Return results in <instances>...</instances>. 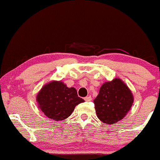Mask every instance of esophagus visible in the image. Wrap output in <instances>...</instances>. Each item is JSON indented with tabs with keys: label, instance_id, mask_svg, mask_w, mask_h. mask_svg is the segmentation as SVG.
Here are the masks:
<instances>
[{
	"label": "esophagus",
	"instance_id": "esophagus-1",
	"mask_svg": "<svg viewBox=\"0 0 160 160\" xmlns=\"http://www.w3.org/2000/svg\"><path fill=\"white\" fill-rule=\"evenodd\" d=\"M84 100H85V101H87V102L91 101V100H92V97H91V96H87V97H85Z\"/></svg>",
	"mask_w": 160,
	"mask_h": 160
}]
</instances>
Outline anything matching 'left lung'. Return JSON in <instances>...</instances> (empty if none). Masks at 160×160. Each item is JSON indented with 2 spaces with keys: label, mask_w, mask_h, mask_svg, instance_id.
<instances>
[{
  "label": "left lung",
  "mask_w": 160,
  "mask_h": 160,
  "mask_svg": "<svg viewBox=\"0 0 160 160\" xmlns=\"http://www.w3.org/2000/svg\"><path fill=\"white\" fill-rule=\"evenodd\" d=\"M133 100V95L127 85L121 79L115 78L101 86L93 102L99 120L112 124L125 117Z\"/></svg>",
  "instance_id": "left-lung-1"
}]
</instances>
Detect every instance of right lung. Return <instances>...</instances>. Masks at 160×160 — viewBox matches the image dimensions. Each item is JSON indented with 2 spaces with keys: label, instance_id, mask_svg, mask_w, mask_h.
Listing matches in <instances>:
<instances>
[{
  "label": "right lung",
  "instance_id": "1",
  "mask_svg": "<svg viewBox=\"0 0 160 160\" xmlns=\"http://www.w3.org/2000/svg\"><path fill=\"white\" fill-rule=\"evenodd\" d=\"M37 102L48 118L63 121L71 115L76 106L84 100L78 97L74 87H67L62 81L53 80L38 92Z\"/></svg>",
  "mask_w": 160,
  "mask_h": 160
}]
</instances>
